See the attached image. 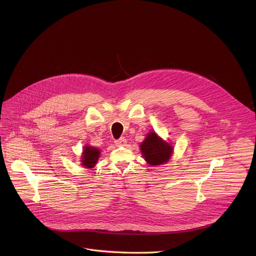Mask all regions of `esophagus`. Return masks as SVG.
<instances>
[{"label": "esophagus", "instance_id": "esophagus-1", "mask_svg": "<svg viewBox=\"0 0 256 256\" xmlns=\"http://www.w3.org/2000/svg\"><path fill=\"white\" fill-rule=\"evenodd\" d=\"M126 143V139L124 137H121L120 139H118V140H116V141H115V144H116L117 146L124 145Z\"/></svg>", "mask_w": 256, "mask_h": 256}]
</instances>
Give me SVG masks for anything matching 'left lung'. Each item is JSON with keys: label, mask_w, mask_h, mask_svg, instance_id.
<instances>
[{"label": "left lung", "mask_w": 256, "mask_h": 256, "mask_svg": "<svg viewBox=\"0 0 256 256\" xmlns=\"http://www.w3.org/2000/svg\"><path fill=\"white\" fill-rule=\"evenodd\" d=\"M140 150L147 163L158 166L168 162L172 156L173 147L160 139L154 132H150L141 143Z\"/></svg>", "instance_id": "obj_1"}]
</instances>
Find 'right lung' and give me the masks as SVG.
I'll list each match as a JSON object with an SVG mask.
<instances>
[{"mask_svg": "<svg viewBox=\"0 0 256 256\" xmlns=\"http://www.w3.org/2000/svg\"><path fill=\"white\" fill-rule=\"evenodd\" d=\"M100 152L96 148V147H90V146H85L83 154H82V165L86 168H93L96 166L98 160L100 158Z\"/></svg>", "mask_w": 256, "mask_h": 256, "instance_id": "add662e5", "label": "right lung"}]
</instances>
